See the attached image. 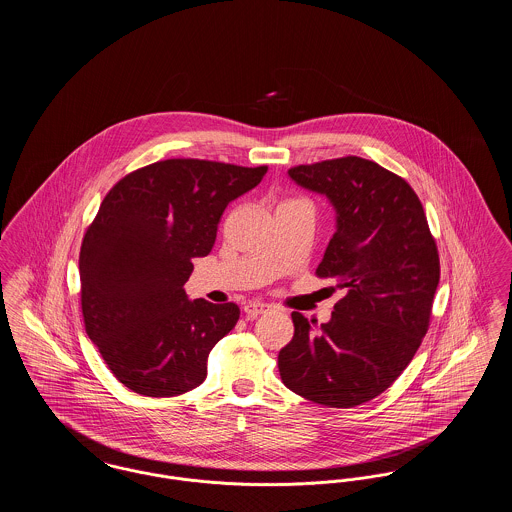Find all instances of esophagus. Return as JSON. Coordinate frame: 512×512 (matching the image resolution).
Returning a JSON list of instances; mask_svg holds the SVG:
<instances>
[{
  "label": "esophagus",
  "instance_id": "1",
  "mask_svg": "<svg viewBox=\"0 0 512 512\" xmlns=\"http://www.w3.org/2000/svg\"><path fill=\"white\" fill-rule=\"evenodd\" d=\"M268 309H270V305H267V303L249 301V303H245L244 313L247 317L255 318L263 315V313H267Z\"/></svg>",
  "mask_w": 512,
  "mask_h": 512
}]
</instances>
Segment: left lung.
<instances>
[{"mask_svg":"<svg viewBox=\"0 0 512 512\" xmlns=\"http://www.w3.org/2000/svg\"><path fill=\"white\" fill-rule=\"evenodd\" d=\"M288 174L336 211L317 276L334 278L345 295L318 328L292 313L280 376L313 403L357 407L390 388L428 332L439 284L436 240L413 188L374 161L349 155Z\"/></svg>","mask_w":512,"mask_h":512,"instance_id":"obj_1","label":"left lung"}]
</instances>
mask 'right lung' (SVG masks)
I'll use <instances>...</instances> for the list:
<instances>
[{"mask_svg": "<svg viewBox=\"0 0 512 512\" xmlns=\"http://www.w3.org/2000/svg\"><path fill=\"white\" fill-rule=\"evenodd\" d=\"M267 167L167 159L126 174L101 201L80 247L88 338L128 390L172 397L207 378V357L238 322L236 303L190 301L192 259L211 253L230 201Z\"/></svg>", "mask_w": 512, "mask_h": 512, "instance_id": "obj_1", "label": "right lung"}]
</instances>
